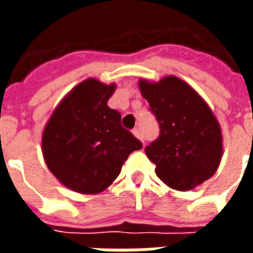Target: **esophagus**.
Instances as JSON below:
<instances>
[{
  "instance_id": "1",
  "label": "esophagus",
  "mask_w": 253,
  "mask_h": 253,
  "mask_svg": "<svg viewBox=\"0 0 253 253\" xmlns=\"http://www.w3.org/2000/svg\"><path fill=\"white\" fill-rule=\"evenodd\" d=\"M132 134H134V135H135V137H137L139 141H142V143H143L142 134H141V131H139V128H134V130H132Z\"/></svg>"
}]
</instances>
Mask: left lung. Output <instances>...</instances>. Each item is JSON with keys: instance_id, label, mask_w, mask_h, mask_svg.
Listing matches in <instances>:
<instances>
[{"instance_id": "1", "label": "left lung", "mask_w": 253, "mask_h": 253, "mask_svg": "<svg viewBox=\"0 0 253 253\" xmlns=\"http://www.w3.org/2000/svg\"><path fill=\"white\" fill-rule=\"evenodd\" d=\"M138 84L160 125V137L145 148L156 175L177 191H190L210 179L223 148L221 126L206 101L175 76Z\"/></svg>"}]
</instances>
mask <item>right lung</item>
<instances>
[{"mask_svg": "<svg viewBox=\"0 0 253 253\" xmlns=\"http://www.w3.org/2000/svg\"><path fill=\"white\" fill-rule=\"evenodd\" d=\"M115 84L88 78L61 100L42 135L48 169L80 194H99L119 176L122 165L142 143L123 128L122 116L107 105Z\"/></svg>", "mask_w": 253, "mask_h": 253, "instance_id": "add662e5", "label": "right lung"}]
</instances>
